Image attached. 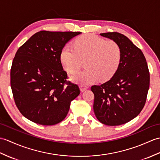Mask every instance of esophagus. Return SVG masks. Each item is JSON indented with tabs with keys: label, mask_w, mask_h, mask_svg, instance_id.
I'll use <instances>...</instances> for the list:
<instances>
[{
	"label": "esophagus",
	"mask_w": 160,
	"mask_h": 160,
	"mask_svg": "<svg viewBox=\"0 0 160 160\" xmlns=\"http://www.w3.org/2000/svg\"><path fill=\"white\" fill-rule=\"evenodd\" d=\"M80 91L81 92H84L88 89V87L87 86H84V85H80Z\"/></svg>",
	"instance_id": "34e87169"
}]
</instances>
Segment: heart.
<instances>
[{
  "mask_svg": "<svg viewBox=\"0 0 160 160\" xmlns=\"http://www.w3.org/2000/svg\"><path fill=\"white\" fill-rule=\"evenodd\" d=\"M62 65L67 72L73 73L80 69L85 60L86 69L73 74V82L83 85L93 83L99 78L107 81L119 68L122 50L114 41H108L92 34L79 37L73 43V48L66 46L61 52Z\"/></svg>",
  "mask_w": 160,
  "mask_h": 160,
  "instance_id": "obj_1",
  "label": "heart"
}]
</instances>
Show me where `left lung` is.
<instances>
[{
	"label": "left lung",
	"instance_id": "8db88e82",
	"mask_svg": "<svg viewBox=\"0 0 160 160\" xmlns=\"http://www.w3.org/2000/svg\"><path fill=\"white\" fill-rule=\"evenodd\" d=\"M100 35L118 43L122 50L119 68L112 78L91 87L93 110L99 121L110 126L125 124L136 117L145 104L150 83L146 58L140 49L119 32Z\"/></svg>",
	"mask_w": 160,
	"mask_h": 160
}]
</instances>
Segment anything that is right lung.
<instances>
[{
	"label": "right lung",
	"mask_w": 160,
	"mask_h": 160,
	"mask_svg": "<svg viewBox=\"0 0 160 160\" xmlns=\"http://www.w3.org/2000/svg\"><path fill=\"white\" fill-rule=\"evenodd\" d=\"M80 33L42 31L18 50L11 68V87L16 106L28 120L57 124L79 95L78 86L66 80L60 57L65 44Z\"/></svg>",
	"instance_id": "right-lung-1"
}]
</instances>
